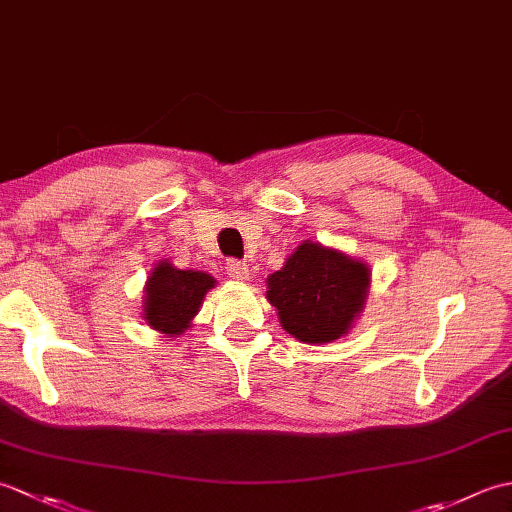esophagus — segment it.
<instances>
[{
	"label": "esophagus",
	"instance_id": "esophagus-1",
	"mask_svg": "<svg viewBox=\"0 0 512 512\" xmlns=\"http://www.w3.org/2000/svg\"><path fill=\"white\" fill-rule=\"evenodd\" d=\"M226 275L235 279L237 284H244V281L250 279V270L244 262H237V259H231V262L226 264Z\"/></svg>",
	"mask_w": 512,
	"mask_h": 512
}]
</instances>
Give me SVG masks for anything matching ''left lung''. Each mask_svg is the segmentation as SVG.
<instances>
[{
	"mask_svg": "<svg viewBox=\"0 0 512 512\" xmlns=\"http://www.w3.org/2000/svg\"><path fill=\"white\" fill-rule=\"evenodd\" d=\"M281 328L301 343L341 339L365 310L372 270L339 248L306 239L266 281Z\"/></svg>",
	"mask_w": 512,
	"mask_h": 512,
	"instance_id": "left-lung-1",
	"label": "left lung"
}]
</instances>
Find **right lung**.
<instances>
[{
  "label": "right lung",
  "mask_w": 512,
  "mask_h": 512,
  "mask_svg": "<svg viewBox=\"0 0 512 512\" xmlns=\"http://www.w3.org/2000/svg\"><path fill=\"white\" fill-rule=\"evenodd\" d=\"M215 284L217 281L204 270H180L169 259H160L143 288V319L167 339L182 336L193 325L206 292Z\"/></svg>",
  "instance_id": "1"
}]
</instances>
